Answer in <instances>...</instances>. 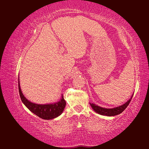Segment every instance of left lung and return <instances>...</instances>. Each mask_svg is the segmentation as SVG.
I'll return each mask as SVG.
<instances>
[{"label":"left lung","instance_id":"1","mask_svg":"<svg viewBox=\"0 0 149 149\" xmlns=\"http://www.w3.org/2000/svg\"><path fill=\"white\" fill-rule=\"evenodd\" d=\"M132 97L130 99H129L127 102L125 103L123 105L120 106L119 107H115V108H113V109H106V108H103V107H99L98 106H96L95 104H90V106L92 107V109L97 113L98 114H100V115H106V116H115L117 115H119L121 113H122L123 111L125 109L126 107L128 106V105L130 103L131 100L132 99Z\"/></svg>","mask_w":149,"mask_h":149}]
</instances>
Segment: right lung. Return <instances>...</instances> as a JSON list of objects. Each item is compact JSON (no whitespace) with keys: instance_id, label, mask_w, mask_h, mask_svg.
Wrapping results in <instances>:
<instances>
[{"instance_id":"1","label":"right lung","mask_w":149,"mask_h":149,"mask_svg":"<svg viewBox=\"0 0 149 149\" xmlns=\"http://www.w3.org/2000/svg\"><path fill=\"white\" fill-rule=\"evenodd\" d=\"M18 90L19 93H20V99L22 102L24 104L28 109H29L31 112H33L36 115L39 116L40 118L44 120H50L55 118L56 117L59 116L63 113L64 110L66 102L64 99V97L62 96L61 99L59 102L52 104H44V105H41V104H36L34 103H32L29 102L26 97L24 96L22 93L20 83L18 81Z\"/></svg>"}]
</instances>
